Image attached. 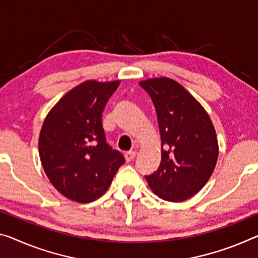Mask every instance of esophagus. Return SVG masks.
I'll return each instance as SVG.
<instances>
[{"label": "esophagus", "instance_id": "obj_1", "mask_svg": "<svg viewBox=\"0 0 258 258\" xmlns=\"http://www.w3.org/2000/svg\"><path fill=\"white\" fill-rule=\"evenodd\" d=\"M135 157H136V152H134V151H129V152H126L124 154V158H125L126 162L133 161L135 159Z\"/></svg>", "mask_w": 258, "mask_h": 258}]
</instances>
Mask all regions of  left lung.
<instances>
[{
  "label": "left lung",
  "instance_id": "left-lung-1",
  "mask_svg": "<svg viewBox=\"0 0 258 258\" xmlns=\"http://www.w3.org/2000/svg\"><path fill=\"white\" fill-rule=\"evenodd\" d=\"M140 85L152 99L161 137L159 168L145 179L162 200H188L215 170L219 153L215 126L204 107L173 79L150 78Z\"/></svg>",
  "mask_w": 258,
  "mask_h": 258
}]
</instances>
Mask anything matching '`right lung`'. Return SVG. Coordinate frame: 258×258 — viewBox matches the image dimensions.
<instances>
[{
  "instance_id": "add662e5",
  "label": "right lung",
  "mask_w": 258,
  "mask_h": 258,
  "mask_svg": "<svg viewBox=\"0 0 258 258\" xmlns=\"http://www.w3.org/2000/svg\"><path fill=\"white\" fill-rule=\"evenodd\" d=\"M120 81H86L66 93L49 110L39 135V156L50 183L78 203L106 192L122 154L106 143L102 112Z\"/></svg>"
}]
</instances>
